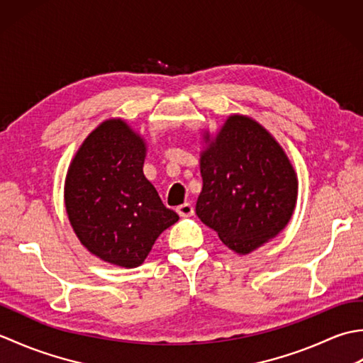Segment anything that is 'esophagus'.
Returning a JSON list of instances; mask_svg holds the SVG:
<instances>
[{
  "mask_svg": "<svg viewBox=\"0 0 363 363\" xmlns=\"http://www.w3.org/2000/svg\"><path fill=\"white\" fill-rule=\"evenodd\" d=\"M176 212L181 215V217H191V215H194V206H191L190 203H184V204H181V206H177V209H176Z\"/></svg>",
  "mask_w": 363,
  "mask_h": 363,
  "instance_id": "1",
  "label": "esophagus"
}]
</instances>
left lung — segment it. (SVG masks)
<instances>
[{
  "label": "left lung",
  "instance_id": "8db88e82",
  "mask_svg": "<svg viewBox=\"0 0 363 363\" xmlns=\"http://www.w3.org/2000/svg\"><path fill=\"white\" fill-rule=\"evenodd\" d=\"M196 215L220 240L248 254L287 225L296 204L295 169L259 123L233 115L201 156Z\"/></svg>",
  "mask_w": 363,
  "mask_h": 363
}]
</instances>
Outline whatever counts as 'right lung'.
<instances>
[{
  "label": "right lung",
  "mask_w": 363,
  "mask_h": 363,
  "mask_svg": "<svg viewBox=\"0 0 363 363\" xmlns=\"http://www.w3.org/2000/svg\"><path fill=\"white\" fill-rule=\"evenodd\" d=\"M145 151L125 121H104L82 143L65 181L67 213L81 243L125 268L140 265L179 220L145 177Z\"/></svg>",
  "instance_id": "obj_1"
}]
</instances>
